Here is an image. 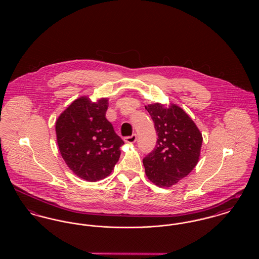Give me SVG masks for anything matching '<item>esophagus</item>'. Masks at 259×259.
Masks as SVG:
<instances>
[{"instance_id": "obj_1", "label": "esophagus", "mask_w": 259, "mask_h": 259, "mask_svg": "<svg viewBox=\"0 0 259 259\" xmlns=\"http://www.w3.org/2000/svg\"><path fill=\"white\" fill-rule=\"evenodd\" d=\"M136 141H137V135L136 134L124 138V142L128 143V144H134Z\"/></svg>"}]
</instances>
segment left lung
<instances>
[{
	"instance_id": "left-lung-1",
	"label": "left lung",
	"mask_w": 259,
	"mask_h": 259,
	"mask_svg": "<svg viewBox=\"0 0 259 259\" xmlns=\"http://www.w3.org/2000/svg\"><path fill=\"white\" fill-rule=\"evenodd\" d=\"M158 136L155 148L143 163L148 180L163 188L171 187L197 165L203 137L196 124L181 107L148 104Z\"/></svg>"
}]
</instances>
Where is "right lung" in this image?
<instances>
[{
  "instance_id": "right-lung-1",
  "label": "right lung",
  "mask_w": 259,
  "mask_h": 259,
  "mask_svg": "<svg viewBox=\"0 0 259 259\" xmlns=\"http://www.w3.org/2000/svg\"><path fill=\"white\" fill-rule=\"evenodd\" d=\"M108 107V98L92 102L88 96H81L55 123L62 158L74 175L87 182H97L111 174L124 144L106 118Z\"/></svg>"
}]
</instances>
